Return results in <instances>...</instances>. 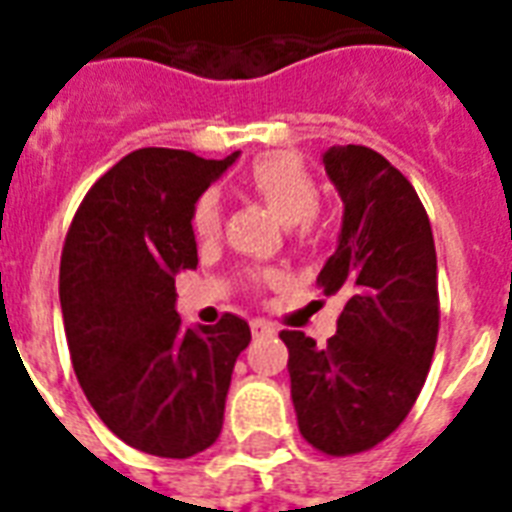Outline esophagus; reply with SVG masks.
Instances as JSON below:
<instances>
[{"instance_id":"esophagus-1","label":"esophagus","mask_w":512,"mask_h":512,"mask_svg":"<svg viewBox=\"0 0 512 512\" xmlns=\"http://www.w3.org/2000/svg\"><path fill=\"white\" fill-rule=\"evenodd\" d=\"M273 333H276V327H273L271 322H263V319H255V322H252V335H255V338H263V335Z\"/></svg>"}]
</instances>
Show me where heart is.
<instances>
[{
    "label": "heart",
    "instance_id": "b5f03b06",
    "mask_svg": "<svg viewBox=\"0 0 512 512\" xmlns=\"http://www.w3.org/2000/svg\"><path fill=\"white\" fill-rule=\"evenodd\" d=\"M247 187L287 228L306 225L319 209L317 182L308 174L306 166L287 152L265 155L252 163L247 174ZM193 228L201 239H212L220 230V198L214 193H206L198 201Z\"/></svg>",
    "mask_w": 512,
    "mask_h": 512
}]
</instances>
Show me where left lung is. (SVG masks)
I'll list each match as a JSON object with an SVG mask.
<instances>
[{"instance_id":"8db88e82","label":"left lung","mask_w":512,"mask_h":512,"mask_svg":"<svg viewBox=\"0 0 512 512\" xmlns=\"http://www.w3.org/2000/svg\"><path fill=\"white\" fill-rule=\"evenodd\" d=\"M322 163L343 217L317 282L343 311L327 346L300 330L279 338L300 435L346 456L389 438L419 397L438 343V257L419 195L384 155L338 144Z\"/></svg>"}]
</instances>
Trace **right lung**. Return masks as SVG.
<instances>
[{
  "label": "right lung",
  "mask_w": 512,
  "mask_h": 512,
  "mask_svg": "<svg viewBox=\"0 0 512 512\" xmlns=\"http://www.w3.org/2000/svg\"><path fill=\"white\" fill-rule=\"evenodd\" d=\"M236 158L131 152L66 233L58 295L74 373L99 419L144 454L187 459L220 438L233 365L252 341L236 314L185 327L174 290L198 265L195 204Z\"/></svg>",
  "instance_id": "obj_1"
}]
</instances>
